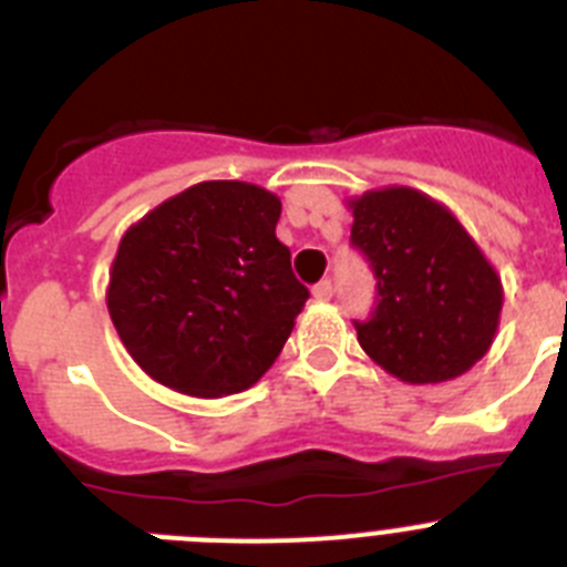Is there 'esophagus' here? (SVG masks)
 <instances>
[{"mask_svg": "<svg viewBox=\"0 0 567 567\" xmlns=\"http://www.w3.org/2000/svg\"><path fill=\"white\" fill-rule=\"evenodd\" d=\"M312 298L318 300V303H327V300H332V280H320V284H315Z\"/></svg>", "mask_w": 567, "mask_h": 567, "instance_id": "esophagus-1", "label": "esophagus"}]
</instances>
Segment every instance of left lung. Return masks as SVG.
<instances>
[{
	"mask_svg": "<svg viewBox=\"0 0 567 567\" xmlns=\"http://www.w3.org/2000/svg\"><path fill=\"white\" fill-rule=\"evenodd\" d=\"M352 244L372 260L378 309L354 323L363 352L403 383H445L494 343L503 280L452 209L414 187L346 202Z\"/></svg>",
	"mask_w": 567,
	"mask_h": 567,
	"instance_id": "obj_1",
	"label": "left lung"
}]
</instances>
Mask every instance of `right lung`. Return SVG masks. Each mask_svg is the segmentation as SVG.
I'll return each mask as SVG.
<instances>
[{
	"mask_svg": "<svg viewBox=\"0 0 567 567\" xmlns=\"http://www.w3.org/2000/svg\"><path fill=\"white\" fill-rule=\"evenodd\" d=\"M280 198L249 182H202L130 224L107 312L147 378L227 398L267 374L309 289L275 235Z\"/></svg>",
	"mask_w": 567,
	"mask_h": 567,
	"instance_id": "right-lung-1",
	"label": "right lung"
}]
</instances>
